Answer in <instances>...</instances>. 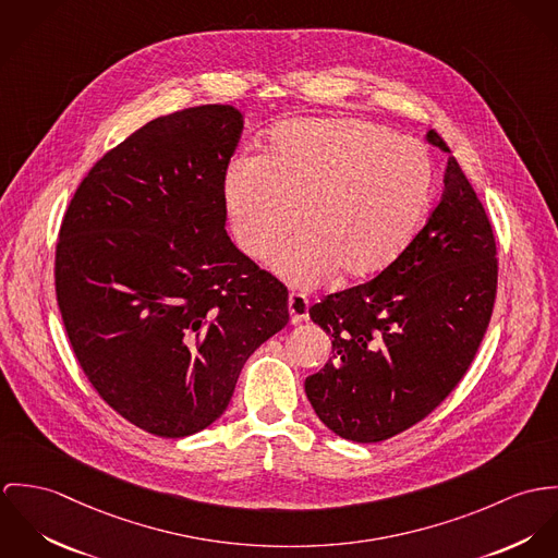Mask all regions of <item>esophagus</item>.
I'll list each match as a JSON object with an SVG mask.
<instances>
[{"label": "esophagus", "mask_w": 558, "mask_h": 558, "mask_svg": "<svg viewBox=\"0 0 558 558\" xmlns=\"http://www.w3.org/2000/svg\"><path fill=\"white\" fill-rule=\"evenodd\" d=\"M287 310H289V318L291 323H302L308 320V300L302 293H291L289 302H287Z\"/></svg>", "instance_id": "obj_1"}]
</instances>
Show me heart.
Masks as SVG:
<instances>
[{
  "label": "heart",
  "instance_id": "heart-1",
  "mask_svg": "<svg viewBox=\"0 0 558 558\" xmlns=\"http://www.w3.org/2000/svg\"><path fill=\"white\" fill-rule=\"evenodd\" d=\"M433 160L424 145L389 128L349 120H298L271 130L260 158H240L225 175L231 233L276 271L314 284L383 274L409 248L433 201Z\"/></svg>",
  "mask_w": 558,
  "mask_h": 558
}]
</instances>
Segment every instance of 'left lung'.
I'll return each instance as SVG.
<instances>
[{
    "label": "left lung",
    "instance_id": "obj_1",
    "mask_svg": "<svg viewBox=\"0 0 558 558\" xmlns=\"http://www.w3.org/2000/svg\"><path fill=\"white\" fill-rule=\"evenodd\" d=\"M426 138L449 154L434 130ZM442 184L426 227L393 265L310 308L331 338V357L306 378V396L347 440L378 442L430 415L488 329L498 278L493 225L453 156Z\"/></svg>",
    "mask_w": 558,
    "mask_h": 558
}]
</instances>
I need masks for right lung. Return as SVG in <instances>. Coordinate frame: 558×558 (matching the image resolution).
<instances>
[{
  "instance_id": "1",
  "label": "right lung",
  "mask_w": 558,
  "mask_h": 558,
  "mask_svg": "<svg viewBox=\"0 0 558 558\" xmlns=\"http://www.w3.org/2000/svg\"><path fill=\"white\" fill-rule=\"evenodd\" d=\"M244 118H156L76 187L56 293L78 366L130 424L182 438L214 424L250 355L289 323L287 287L227 235L225 175Z\"/></svg>"
}]
</instances>
